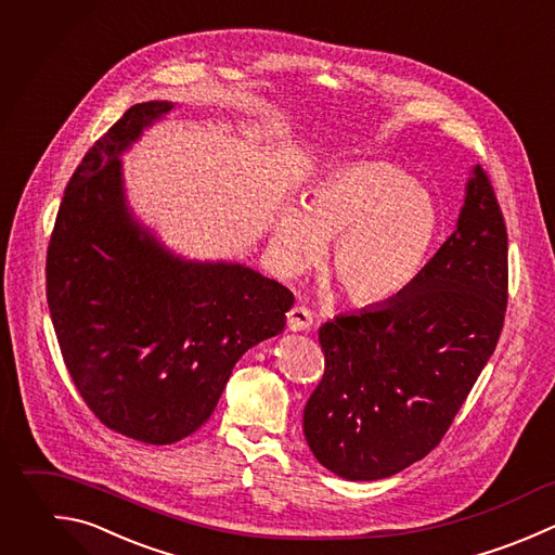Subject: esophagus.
I'll return each mask as SVG.
<instances>
[{"mask_svg": "<svg viewBox=\"0 0 555 555\" xmlns=\"http://www.w3.org/2000/svg\"><path fill=\"white\" fill-rule=\"evenodd\" d=\"M286 325L291 332H304L312 325V312L306 306H295L286 314Z\"/></svg>", "mask_w": 555, "mask_h": 555, "instance_id": "34e87169", "label": "esophagus"}]
</instances>
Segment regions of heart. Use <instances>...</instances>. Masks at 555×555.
I'll return each mask as SVG.
<instances>
[{
	"instance_id": "1",
	"label": "heart",
	"mask_w": 555,
	"mask_h": 555,
	"mask_svg": "<svg viewBox=\"0 0 555 555\" xmlns=\"http://www.w3.org/2000/svg\"><path fill=\"white\" fill-rule=\"evenodd\" d=\"M431 197L397 165L351 163L319 178L304 206L286 204L273 223L271 256L299 275L330 251L325 271L356 306L401 295L425 267L438 238Z\"/></svg>"
}]
</instances>
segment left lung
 <instances>
[{"label":"left lung","instance_id":"obj_1","mask_svg":"<svg viewBox=\"0 0 555 555\" xmlns=\"http://www.w3.org/2000/svg\"><path fill=\"white\" fill-rule=\"evenodd\" d=\"M505 306V221L475 167L453 234L416 280L384 306L321 325L325 371L304 408L314 457L353 481L425 457L492 356Z\"/></svg>","mask_w":555,"mask_h":555}]
</instances>
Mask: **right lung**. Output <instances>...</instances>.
I'll return each instance as SVG.
<instances>
[{
    "label": "right lung",
    "instance_id": "1",
    "mask_svg": "<svg viewBox=\"0 0 555 555\" xmlns=\"http://www.w3.org/2000/svg\"><path fill=\"white\" fill-rule=\"evenodd\" d=\"M171 102L132 106L82 158L48 247V304L91 412L128 438L169 444L202 427L238 358L280 334L295 297L245 264L169 254L130 215L121 152Z\"/></svg>",
    "mask_w": 555,
    "mask_h": 555
}]
</instances>
